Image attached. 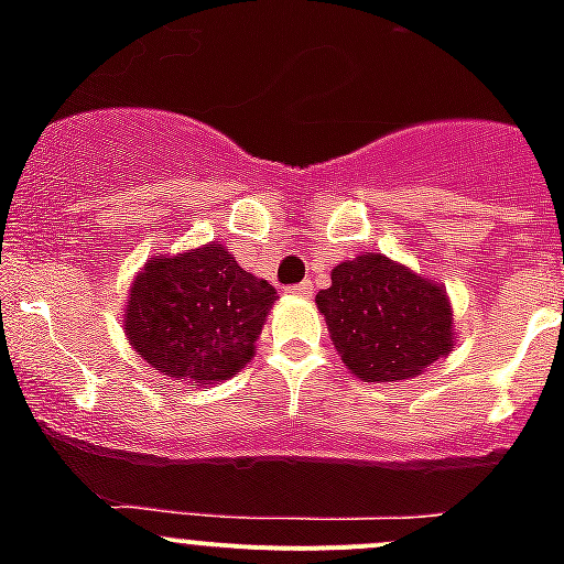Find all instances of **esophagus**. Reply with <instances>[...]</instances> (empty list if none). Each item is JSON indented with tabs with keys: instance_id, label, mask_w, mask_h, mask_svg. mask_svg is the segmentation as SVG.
<instances>
[{
	"instance_id": "obj_1",
	"label": "esophagus",
	"mask_w": 564,
	"mask_h": 564,
	"mask_svg": "<svg viewBox=\"0 0 564 564\" xmlns=\"http://www.w3.org/2000/svg\"><path fill=\"white\" fill-rule=\"evenodd\" d=\"M288 293H293V296H311L313 282H311V279H305V282H299V285L288 288Z\"/></svg>"
}]
</instances>
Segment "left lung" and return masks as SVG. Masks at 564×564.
I'll return each instance as SVG.
<instances>
[{
    "instance_id": "left-lung-1",
    "label": "left lung",
    "mask_w": 564,
    "mask_h": 564,
    "mask_svg": "<svg viewBox=\"0 0 564 564\" xmlns=\"http://www.w3.org/2000/svg\"><path fill=\"white\" fill-rule=\"evenodd\" d=\"M316 307L344 367L361 381L421 376L457 341L446 288L376 251L338 262Z\"/></svg>"
}]
</instances>
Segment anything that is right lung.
I'll use <instances>...</instances> for the list:
<instances>
[{
	"label": "right lung",
	"instance_id": "1",
	"mask_svg": "<svg viewBox=\"0 0 564 564\" xmlns=\"http://www.w3.org/2000/svg\"><path fill=\"white\" fill-rule=\"evenodd\" d=\"M276 291L242 271L223 242L152 257L129 285L123 333L132 350L188 387L228 381L253 358Z\"/></svg>",
	"mask_w": 564,
	"mask_h": 564
}]
</instances>
